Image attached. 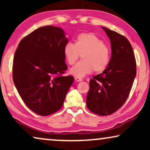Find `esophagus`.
<instances>
[{
	"mask_svg": "<svg viewBox=\"0 0 150 150\" xmlns=\"http://www.w3.org/2000/svg\"><path fill=\"white\" fill-rule=\"evenodd\" d=\"M74 79H75V81L77 82H81L82 81H83V79H82L81 78H79V77H75Z\"/></svg>",
	"mask_w": 150,
	"mask_h": 150,
	"instance_id": "1",
	"label": "esophagus"
}]
</instances>
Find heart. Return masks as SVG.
Segmentation results:
<instances>
[{
    "mask_svg": "<svg viewBox=\"0 0 150 150\" xmlns=\"http://www.w3.org/2000/svg\"><path fill=\"white\" fill-rule=\"evenodd\" d=\"M63 53L69 65L74 64L82 54V60L69 69L76 77L83 78L91 73L102 72L110 61V50L102 40L92 33H83L78 35L75 44H65Z\"/></svg>",
    "mask_w": 150,
    "mask_h": 150,
    "instance_id": "obj_1",
    "label": "heart"
}]
</instances>
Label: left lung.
<instances>
[{
    "mask_svg": "<svg viewBox=\"0 0 150 150\" xmlns=\"http://www.w3.org/2000/svg\"><path fill=\"white\" fill-rule=\"evenodd\" d=\"M102 28L110 39L111 57L102 73L90 80L86 103L92 112L105 116L125 103L136 76L137 67L129 41L115 31Z\"/></svg>",
    "mask_w": 150,
    "mask_h": 150,
    "instance_id": "left-lung-1",
    "label": "left lung"
}]
</instances>
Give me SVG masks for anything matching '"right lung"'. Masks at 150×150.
<instances>
[{"instance_id":"1","label":"right lung","mask_w":150,"mask_h":150,"mask_svg":"<svg viewBox=\"0 0 150 150\" xmlns=\"http://www.w3.org/2000/svg\"><path fill=\"white\" fill-rule=\"evenodd\" d=\"M68 39L61 28H38L20 41L13 63V80L24 103L38 115L47 116L62 107L74 83L64 76L67 67L63 49Z\"/></svg>"}]
</instances>
